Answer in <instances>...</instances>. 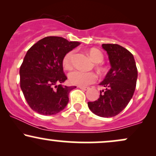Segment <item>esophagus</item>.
<instances>
[{"label":"esophagus","mask_w":156,"mask_h":156,"mask_svg":"<svg viewBox=\"0 0 156 156\" xmlns=\"http://www.w3.org/2000/svg\"><path fill=\"white\" fill-rule=\"evenodd\" d=\"M79 87L80 89H82V90L87 91V90H88V89H89V87Z\"/></svg>","instance_id":"34e87169"}]
</instances>
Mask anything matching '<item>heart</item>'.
<instances>
[{"mask_svg":"<svg viewBox=\"0 0 156 156\" xmlns=\"http://www.w3.org/2000/svg\"><path fill=\"white\" fill-rule=\"evenodd\" d=\"M88 53L90 58L94 61L95 63H100L103 59V55L101 51L96 48H92L88 51ZM74 51L67 52L64 56L62 60L63 67L66 69H70L72 67V59ZM69 82L74 85H78L80 87H85L89 84H92L96 81L97 76L94 73H87L80 70H74L69 73L68 75Z\"/></svg>","mask_w":156,"mask_h":156,"instance_id":"b5f03b06","label":"heart"}]
</instances>
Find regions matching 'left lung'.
<instances>
[{
  "label": "left lung",
  "mask_w": 156,
  "mask_h": 156,
  "mask_svg": "<svg viewBox=\"0 0 156 156\" xmlns=\"http://www.w3.org/2000/svg\"><path fill=\"white\" fill-rule=\"evenodd\" d=\"M108 55L111 69L100 85L105 87L100 98L88 102L92 113L101 117L117 115L128 104L136 85L138 71L133 54L117 44H103Z\"/></svg>",
  "instance_id": "left-lung-1"
}]
</instances>
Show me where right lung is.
Masks as SVG:
<instances>
[{"label":"right lung","mask_w":156,"mask_h":156,"mask_svg":"<svg viewBox=\"0 0 156 156\" xmlns=\"http://www.w3.org/2000/svg\"><path fill=\"white\" fill-rule=\"evenodd\" d=\"M80 44L60 37L40 39L27 51L20 69V87L32 110L54 115L64 110L69 93L76 87L62 85L67 76L62 60L67 52Z\"/></svg>","instance_id":"1"}]
</instances>
